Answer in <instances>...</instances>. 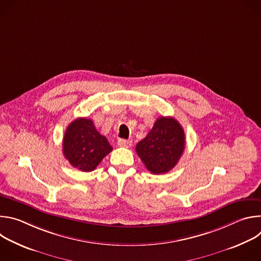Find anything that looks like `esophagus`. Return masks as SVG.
Wrapping results in <instances>:
<instances>
[{"mask_svg":"<svg viewBox=\"0 0 261 261\" xmlns=\"http://www.w3.org/2000/svg\"><path fill=\"white\" fill-rule=\"evenodd\" d=\"M118 144H119L120 146H123V147H130L131 144H132V141L129 140V139H123V138H121V139L118 140Z\"/></svg>","mask_w":261,"mask_h":261,"instance_id":"1","label":"esophagus"}]
</instances>
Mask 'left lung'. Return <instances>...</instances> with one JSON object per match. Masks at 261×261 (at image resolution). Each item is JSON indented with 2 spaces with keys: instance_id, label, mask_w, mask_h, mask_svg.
<instances>
[{
  "instance_id": "8db88e82",
  "label": "left lung",
  "mask_w": 261,
  "mask_h": 261,
  "mask_svg": "<svg viewBox=\"0 0 261 261\" xmlns=\"http://www.w3.org/2000/svg\"><path fill=\"white\" fill-rule=\"evenodd\" d=\"M135 150L147 170L154 174L166 173L176 165L184 153V129L175 119L161 117L136 144Z\"/></svg>"
}]
</instances>
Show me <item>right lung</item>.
<instances>
[{
	"label": "right lung",
	"mask_w": 261,
	"mask_h": 261,
	"mask_svg": "<svg viewBox=\"0 0 261 261\" xmlns=\"http://www.w3.org/2000/svg\"><path fill=\"white\" fill-rule=\"evenodd\" d=\"M113 151L92 120L79 118L69 124L63 138V153L69 163L82 171H93Z\"/></svg>",
	"instance_id": "1"
}]
</instances>
